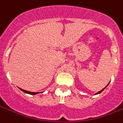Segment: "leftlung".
<instances>
[{"label": "left lung", "mask_w": 123, "mask_h": 123, "mask_svg": "<svg viewBox=\"0 0 123 123\" xmlns=\"http://www.w3.org/2000/svg\"><path fill=\"white\" fill-rule=\"evenodd\" d=\"M108 85H109V84H107V86H105V87H104V89H102V90H101V91H99V92H97V93H96V94H95V95H97V94H100V93H101V92H102V91H104V89H105V88H106V87H107V86H108Z\"/></svg>", "instance_id": "8db88e82"}]
</instances>
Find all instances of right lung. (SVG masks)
I'll use <instances>...</instances> for the list:
<instances>
[{
    "label": "right lung",
    "instance_id": "1",
    "mask_svg": "<svg viewBox=\"0 0 123 123\" xmlns=\"http://www.w3.org/2000/svg\"><path fill=\"white\" fill-rule=\"evenodd\" d=\"M19 89L22 91L23 92H24V93H26V94H31V95H36V94H39L40 92H29V91H25L24 89H22L21 88H19Z\"/></svg>",
    "mask_w": 123,
    "mask_h": 123
}]
</instances>
